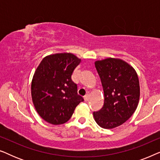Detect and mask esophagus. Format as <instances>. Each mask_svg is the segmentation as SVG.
Masks as SVG:
<instances>
[{
    "mask_svg": "<svg viewBox=\"0 0 160 160\" xmlns=\"http://www.w3.org/2000/svg\"><path fill=\"white\" fill-rule=\"evenodd\" d=\"M89 95H85L84 96V101H88V100H89Z\"/></svg>",
    "mask_w": 160,
    "mask_h": 160,
    "instance_id": "1",
    "label": "esophagus"
}]
</instances>
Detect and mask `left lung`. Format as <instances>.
<instances>
[{
	"label": "left lung",
	"instance_id": "8db88e82",
	"mask_svg": "<svg viewBox=\"0 0 160 160\" xmlns=\"http://www.w3.org/2000/svg\"><path fill=\"white\" fill-rule=\"evenodd\" d=\"M95 65L104 92V104L93 112L97 124L112 129L124 124L136 110L140 98L138 74L125 61L106 58L95 61Z\"/></svg>",
	"mask_w": 160,
	"mask_h": 160
}]
</instances>
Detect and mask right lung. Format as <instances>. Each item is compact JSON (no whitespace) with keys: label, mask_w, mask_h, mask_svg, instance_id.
<instances>
[{"label":"right lung","mask_w":160,"mask_h":160,"mask_svg":"<svg viewBox=\"0 0 160 160\" xmlns=\"http://www.w3.org/2000/svg\"><path fill=\"white\" fill-rule=\"evenodd\" d=\"M81 59L71 53L45 57L35 71L31 96L35 108L43 120L54 125L71 119L76 107L84 101L71 79Z\"/></svg>","instance_id":"1"}]
</instances>
